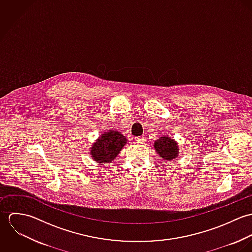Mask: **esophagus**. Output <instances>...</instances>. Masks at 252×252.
Returning <instances> with one entry per match:
<instances>
[{
  "label": "esophagus",
  "mask_w": 252,
  "mask_h": 252,
  "mask_svg": "<svg viewBox=\"0 0 252 252\" xmlns=\"http://www.w3.org/2000/svg\"><path fill=\"white\" fill-rule=\"evenodd\" d=\"M134 142H135V144H143L144 139H143V137H134Z\"/></svg>",
  "instance_id": "obj_1"
}]
</instances>
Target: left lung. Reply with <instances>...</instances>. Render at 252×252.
Returning a JSON list of instances; mask_svg holds the SVG:
<instances>
[{"label": "left lung", "instance_id": "left-lung-1", "mask_svg": "<svg viewBox=\"0 0 252 252\" xmlns=\"http://www.w3.org/2000/svg\"><path fill=\"white\" fill-rule=\"evenodd\" d=\"M154 150L165 161H172L180 154V148L177 141L171 136H163L153 144Z\"/></svg>", "mask_w": 252, "mask_h": 252}]
</instances>
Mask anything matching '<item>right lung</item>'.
<instances>
[{
	"mask_svg": "<svg viewBox=\"0 0 252 252\" xmlns=\"http://www.w3.org/2000/svg\"><path fill=\"white\" fill-rule=\"evenodd\" d=\"M127 144L126 137L116 130H108L103 133L90 148L92 159L101 165L111 163Z\"/></svg>",
	"mask_w": 252,
	"mask_h": 252,
	"instance_id": "right-lung-1",
	"label": "right lung"
}]
</instances>
